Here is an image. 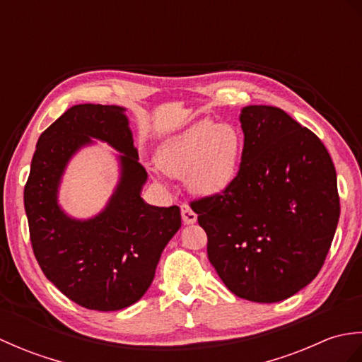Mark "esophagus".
Here are the masks:
<instances>
[{"label": "esophagus", "instance_id": "esophagus-1", "mask_svg": "<svg viewBox=\"0 0 362 362\" xmlns=\"http://www.w3.org/2000/svg\"><path fill=\"white\" fill-rule=\"evenodd\" d=\"M180 211H182V219H183V224L187 226H191L194 224V222L197 221V214L191 210V206L188 204H183L180 206Z\"/></svg>", "mask_w": 362, "mask_h": 362}]
</instances>
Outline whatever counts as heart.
<instances>
[{
	"label": "heart",
	"instance_id": "1",
	"mask_svg": "<svg viewBox=\"0 0 362 362\" xmlns=\"http://www.w3.org/2000/svg\"><path fill=\"white\" fill-rule=\"evenodd\" d=\"M243 149V135L235 126L201 119L169 136L161 144L157 161L168 175L185 177L191 193L218 196L235 182Z\"/></svg>",
	"mask_w": 362,
	"mask_h": 362
}]
</instances>
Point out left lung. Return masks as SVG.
Here are the masks:
<instances>
[{"label": "left lung", "mask_w": 362, "mask_h": 362, "mask_svg": "<svg viewBox=\"0 0 362 362\" xmlns=\"http://www.w3.org/2000/svg\"><path fill=\"white\" fill-rule=\"evenodd\" d=\"M235 182L191 202L209 259L235 296L281 302L319 274L339 221L336 169L310 129L272 105H247Z\"/></svg>", "instance_id": "8db88e82"}]
</instances>
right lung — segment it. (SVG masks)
Listing matches in <instances>:
<instances>
[{
  "label": "right lung",
  "mask_w": 362,
  "mask_h": 362,
  "mask_svg": "<svg viewBox=\"0 0 362 362\" xmlns=\"http://www.w3.org/2000/svg\"><path fill=\"white\" fill-rule=\"evenodd\" d=\"M95 139L119 152L120 179L101 212L78 220L59 206L58 188L69 160ZM146 182L124 107L73 105L38 138L25 187L30 244L46 279L74 303L118 311L149 289L182 218L177 205L146 204Z\"/></svg>",
  "instance_id": "obj_1"
}]
</instances>
